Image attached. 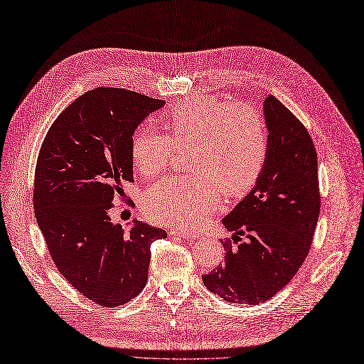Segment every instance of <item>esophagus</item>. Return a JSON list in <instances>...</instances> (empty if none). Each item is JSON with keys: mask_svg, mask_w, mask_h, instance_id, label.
Listing matches in <instances>:
<instances>
[{"mask_svg": "<svg viewBox=\"0 0 364 364\" xmlns=\"http://www.w3.org/2000/svg\"><path fill=\"white\" fill-rule=\"evenodd\" d=\"M169 234L175 235V237H181V238H192V240L199 238L198 234H195L192 231H186V230H172Z\"/></svg>", "mask_w": 364, "mask_h": 364, "instance_id": "obj_1", "label": "esophagus"}]
</instances>
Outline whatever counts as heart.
I'll return each instance as SVG.
<instances>
[{
	"label": "heart",
	"instance_id": "1",
	"mask_svg": "<svg viewBox=\"0 0 364 364\" xmlns=\"http://www.w3.org/2000/svg\"><path fill=\"white\" fill-rule=\"evenodd\" d=\"M165 136L139 132L132 141V160L144 177L165 171L172 146L187 151L191 177H169L150 186L142 210L154 222L195 225L216 207L219 193L238 196L262 172L268 132L265 121L247 106L213 96L183 100L164 119Z\"/></svg>",
	"mask_w": 364,
	"mask_h": 364
}]
</instances>
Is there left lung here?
Returning <instances> with one entry per match:
<instances>
[{
	"label": "left lung",
	"mask_w": 364,
	"mask_h": 364,
	"mask_svg": "<svg viewBox=\"0 0 364 364\" xmlns=\"http://www.w3.org/2000/svg\"><path fill=\"white\" fill-rule=\"evenodd\" d=\"M268 151L253 189L222 219L232 240L225 262L203 276L207 289L235 304L272 299L299 272L319 218L318 159L311 134L272 94L262 103Z\"/></svg>",
	"instance_id": "1"
}]
</instances>
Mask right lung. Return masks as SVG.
Returning <instances> with one entry per match:
<instances>
[{
  "instance_id": "1",
  "label": "right lung",
  "mask_w": 364,
  "mask_h": 364,
  "mask_svg": "<svg viewBox=\"0 0 364 364\" xmlns=\"http://www.w3.org/2000/svg\"><path fill=\"white\" fill-rule=\"evenodd\" d=\"M165 100L121 88L82 94L58 115L40 148L34 211L52 261L84 297L105 307L144 289L154 240L166 232L133 220L123 230L109 210L133 181L134 130Z\"/></svg>"
}]
</instances>
